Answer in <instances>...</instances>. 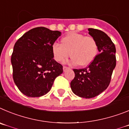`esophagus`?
Returning a JSON list of instances; mask_svg holds the SVG:
<instances>
[{
	"label": "esophagus",
	"mask_w": 129,
	"mask_h": 129,
	"mask_svg": "<svg viewBox=\"0 0 129 129\" xmlns=\"http://www.w3.org/2000/svg\"><path fill=\"white\" fill-rule=\"evenodd\" d=\"M70 68L68 67H66V66H63V72H66V71L67 70V69H69Z\"/></svg>",
	"instance_id": "1"
}]
</instances>
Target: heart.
Listing matches in <instances>:
<instances>
[{
	"instance_id": "b5f03b06",
	"label": "heart",
	"mask_w": 129,
	"mask_h": 129,
	"mask_svg": "<svg viewBox=\"0 0 129 129\" xmlns=\"http://www.w3.org/2000/svg\"><path fill=\"white\" fill-rule=\"evenodd\" d=\"M61 44L54 43L52 53L54 60L61 62L72 58L71 63L85 67L93 62L98 53V43L90 36L78 33H71L62 38Z\"/></svg>"
}]
</instances>
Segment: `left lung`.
Wrapping results in <instances>:
<instances>
[{
	"mask_svg": "<svg viewBox=\"0 0 129 129\" xmlns=\"http://www.w3.org/2000/svg\"><path fill=\"white\" fill-rule=\"evenodd\" d=\"M89 34L98 43L99 54L84 69H73L75 76L71 88L79 97L92 98L104 92L111 82L116 67V47L109 36L101 30L89 28Z\"/></svg>",
	"mask_w": 129,
	"mask_h": 129,
	"instance_id": "8db88e82",
	"label": "left lung"
}]
</instances>
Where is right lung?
I'll list each match as a JSON object with an SVG mask.
<instances>
[{"label":"right lung","instance_id":"right-lung-1","mask_svg":"<svg viewBox=\"0 0 129 129\" xmlns=\"http://www.w3.org/2000/svg\"><path fill=\"white\" fill-rule=\"evenodd\" d=\"M61 35L58 31L38 27L23 35L13 47L11 62L13 78L20 92L40 97L51 90L63 66L53 58L52 46Z\"/></svg>","mask_w":129,"mask_h":129}]
</instances>
